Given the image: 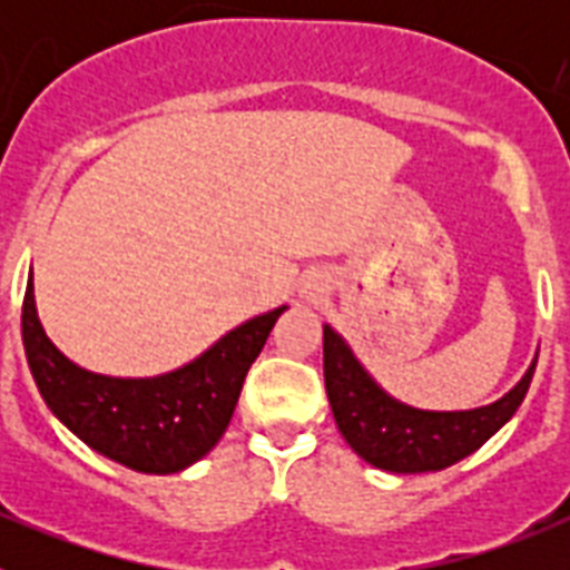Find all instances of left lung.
<instances>
[{"label":"left lung","mask_w":570,"mask_h":570,"mask_svg":"<svg viewBox=\"0 0 570 570\" xmlns=\"http://www.w3.org/2000/svg\"><path fill=\"white\" fill-rule=\"evenodd\" d=\"M325 391L336 428L356 454L394 473L442 471L485 445L522 405L533 367L502 400L471 411H422L385 394L347 342L325 325Z\"/></svg>","instance_id":"left-lung-1"}]
</instances>
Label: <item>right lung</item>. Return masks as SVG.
<instances>
[{
	"label": "right lung",
	"instance_id": "obj_1",
	"mask_svg": "<svg viewBox=\"0 0 570 570\" xmlns=\"http://www.w3.org/2000/svg\"><path fill=\"white\" fill-rule=\"evenodd\" d=\"M282 311L285 305L242 322L170 374L122 380L85 371L48 340L28 279L22 342L45 405L70 434L130 471L176 473L223 440L245 374Z\"/></svg>",
	"mask_w": 570,
	"mask_h": 570
}]
</instances>
